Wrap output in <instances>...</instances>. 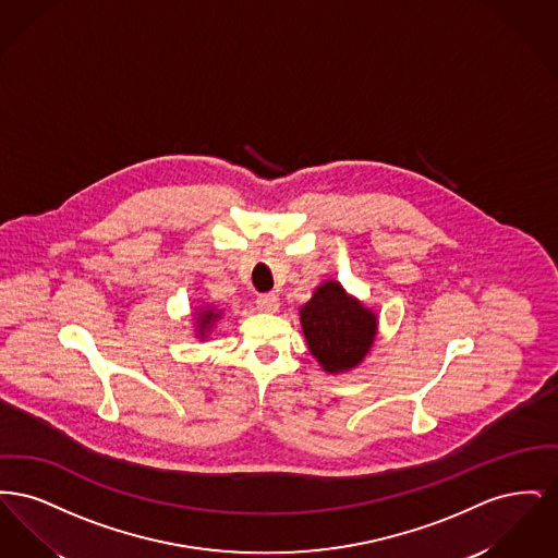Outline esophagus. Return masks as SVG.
<instances>
[{
    "instance_id": "34e87169",
    "label": "esophagus",
    "mask_w": 558,
    "mask_h": 558,
    "mask_svg": "<svg viewBox=\"0 0 558 558\" xmlns=\"http://www.w3.org/2000/svg\"><path fill=\"white\" fill-rule=\"evenodd\" d=\"M278 294L276 292H264V294H259L257 296V307L262 310V312H267V314H274V312H278Z\"/></svg>"
}]
</instances>
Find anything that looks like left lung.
Wrapping results in <instances>:
<instances>
[{
    "mask_svg": "<svg viewBox=\"0 0 558 558\" xmlns=\"http://www.w3.org/2000/svg\"><path fill=\"white\" fill-rule=\"evenodd\" d=\"M307 347L326 372L355 368L376 335V316L347 296L339 282H324L301 307Z\"/></svg>",
    "mask_w": 558,
    "mask_h": 558,
    "instance_id": "8db88e82",
    "label": "left lung"
}]
</instances>
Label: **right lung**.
I'll list each match as a JSON object with an SVG mask.
<instances>
[{"label": "right lung", "instance_id": "obj_1", "mask_svg": "<svg viewBox=\"0 0 558 558\" xmlns=\"http://www.w3.org/2000/svg\"><path fill=\"white\" fill-rule=\"evenodd\" d=\"M213 319H217V314H213V310H207V312L201 314V318H198V332L201 335H205V330H207V326H211Z\"/></svg>", "mask_w": 558, "mask_h": 558}]
</instances>
